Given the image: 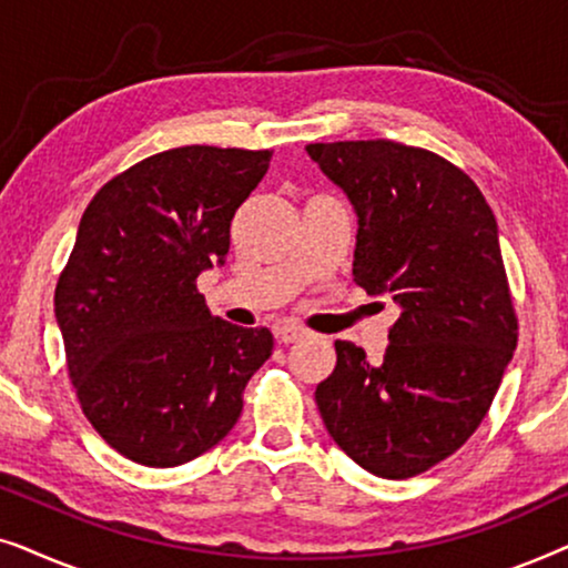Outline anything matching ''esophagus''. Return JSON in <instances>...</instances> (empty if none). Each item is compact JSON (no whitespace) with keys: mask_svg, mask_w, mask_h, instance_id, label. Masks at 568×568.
Wrapping results in <instances>:
<instances>
[{"mask_svg":"<svg viewBox=\"0 0 568 568\" xmlns=\"http://www.w3.org/2000/svg\"><path fill=\"white\" fill-rule=\"evenodd\" d=\"M274 336H276L278 344H294V341L305 338L307 331L302 328V325L292 323V321H282V323L274 325Z\"/></svg>","mask_w":568,"mask_h":568,"instance_id":"esophagus-1","label":"esophagus"}]
</instances>
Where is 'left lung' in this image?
I'll return each mask as SVG.
<instances>
[{"label": "left lung", "instance_id": "obj_1", "mask_svg": "<svg viewBox=\"0 0 568 568\" xmlns=\"http://www.w3.org/2000/svg\"><path fill=\"white\" fill-rule=\"evenodd\" d=\"M307 154L359 220L354 282L400 307L383 362L336 341L317 408L372 476H418L478 429L517 348L499 227L478 185L434 152L372 139Z\"/></svg>", "mask_w": 568, "mask_h": 568}]
</instances>
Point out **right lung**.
<instances>
[{
	"label": "right lung",
	"instance_id": "obj_1",
	"mask_svg": "<svg viewBox=\"0 0 568 568\" xmlns=\"http://www.w3.org/2000/svg\"><path fill=\"white\" fill-rule=\"evenodd\" d=\"M268 162V150L178 146L84 209L53 313L84 416L129 460L175 468L212 449L274 352L268 328L214 317L196 290L201 271L224 266L232 216Z\"/></svg>",
	"mask_w": 568,
	"mask_h": 568
}]
</instances>
